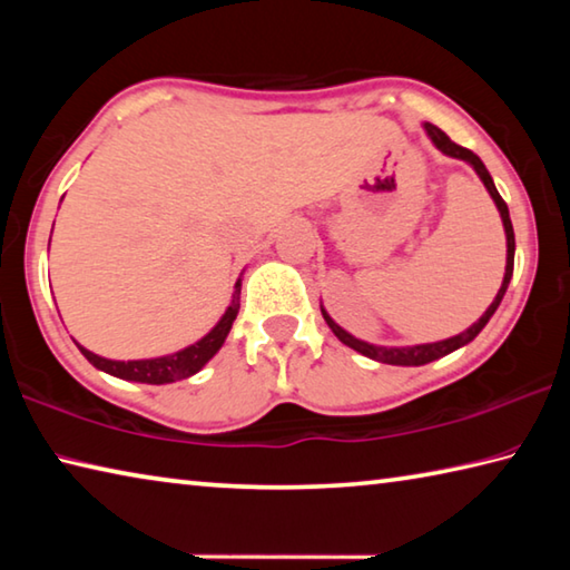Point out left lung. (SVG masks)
I'll use <instances>...</instances> for the list:
<instances>
[{"label": "left lung", "mask_w": 570, "mask_h": 570, "mask_svg": "<svg viewBox=\"0 0 570 570\" xmlns=\"http://www.w3.org/2000/svg\"><path fill=\"white\" fill-rule=\"evenodd\" d=\"M424 130H428V135L432 138V142L445 153V156H452V158H460V160H468L472 168H475V173L480 176V180L485 183V188L490 196H493L495 206L500 210V218H503V226H505V238H508V264H505V276H503V284H500L498 288V296L493 298V304L488 306V312L480 316V320L470 326V330H465L458 336H450V340L445 342H432V344H417V346H374V344H366V342H360L354 340V336L350 332H344L340 324H336L330 314L324 312V320L326 324H330V330L336 334V340L344 342L346 346H352V350H356L364 356H370V360H377V362H384V364H400V366H420V364H428V362H435L440 360V356H445L450 352L460 350V346H465L468 342L475 340V336L482 332V326H485L490 322V316L495 314V308L500 306V302H503L505 296V288L510 284V276H513V262H515V234H513V224H510V214H508V206L505 200L500 198V193L495 188L493 178H490L488 168L482 166V160L475 156V153L458 146V142H452L445 132H442L438 125L432 122H424Z\"/></svg>", "instance_id": "left-lung-1"}]
</instances>
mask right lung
<instances>
[{"mask_svg":"<svg viewBox=\"0 0 570 570\" xmlns=\"http://www.w3.org/2000/svg\"><path fill=\"white\" fill-rule=\"evenodd\" d=\"M238 298H240V278L236 282V292L234 298H230V306L226 308V314L220 316V322L210 330L204 340L186 346L176 354L168 356H158V360H135V362H115V360H105V356H98L80 346V352L88 356V362L98 370L112 374V377L120 380H130V382H146V384H168L176 380H186L190 374H196L200 366H204L210 356H214L220 344L226 342V336L230 332V324H234L236 314H238Z\"/></svg>","mask_w":570,"mask_h":570,"instance_id":"right-lung-1","label":"right lung"}]
</instances>
